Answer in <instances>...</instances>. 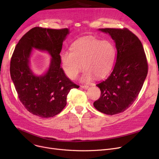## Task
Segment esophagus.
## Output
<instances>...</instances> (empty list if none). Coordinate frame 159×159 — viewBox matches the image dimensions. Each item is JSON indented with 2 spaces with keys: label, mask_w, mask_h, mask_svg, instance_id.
<instances>
[{
  "label": "esophagus",
  "mask_w": 159,
  "mask_h": 159,
  "mask_svg": "<svg viewBox=\"0 0 159 159\" xmlns=\"http://www.w3.org/2000/svg\"><path fill=\"white\" fill-rule=\"evenodd\" d=\"M81 88H82V89H88L89 86H88V85H82V86H81Z\"/></svg>",
  "instance_id": "esophagus-1"
}]
</instances>
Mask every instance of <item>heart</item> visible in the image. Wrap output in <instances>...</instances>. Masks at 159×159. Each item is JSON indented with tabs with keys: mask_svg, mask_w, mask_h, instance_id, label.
I'll return each mask as SVG.
<instances>
[{
	"mask_svg": "<svg viewBox=\"0 0 159 159\" xmlns=\"http://www.w3.org/2000/svg\"><path fill=\"white\" fill-rule=\"evenodd\" d=\"M115 55L113 45L107 41H101L87 37L77 40L71 51L65 50L61 54L62 68L70 79L75 80L83 68L85 71L82 82H89L95 76L102 78L111 68Z\"/></svg>",
	"mask_w": 159,
	"mask_h": 159,
	"instance_id": "heart-1",
	"label": "heart"
}]
</instances>
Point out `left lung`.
<instances>
[{"instance_id":"1","label":"left lung","mask_w":159,"mask_h":159,"mask_svg":"<svg viewBox=\"0 0 159 159\" xmlns=\"http://www.w3.org/2000/svg\"><path fill=\"white\" fill-rule=\"evenodd\" d=\"M99 31L111 37L117 54L110 76L96 85L101 95L93 106L98 111L113 115L126 110L135 102L146 78L148 65L140 40L128 29Z\"/></svg>"}]
</instances>
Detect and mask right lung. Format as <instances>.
Returning <instances> with one entry per match:
<instances>
[{"label":"right lung","mask_w":159,"mask_h":159,"mask_svg":"<svg viewBox=\"0 0 159 159\" xmlns=\"http://www.w3.org/2000/svg\"><path fill=\"white\" fill-rule=\"evenodd\" d=\"M68 34V28H33L20 39L11 58V78L20 101L29 112L42 118L59 113L66 106L70 91L79 88L61 67L60 53ZM33 48L48 51L52 57L48 70L40 76L34 74L29 66Z\"/></svg>","instance_id":"right-lung-1"}]
</instances>
